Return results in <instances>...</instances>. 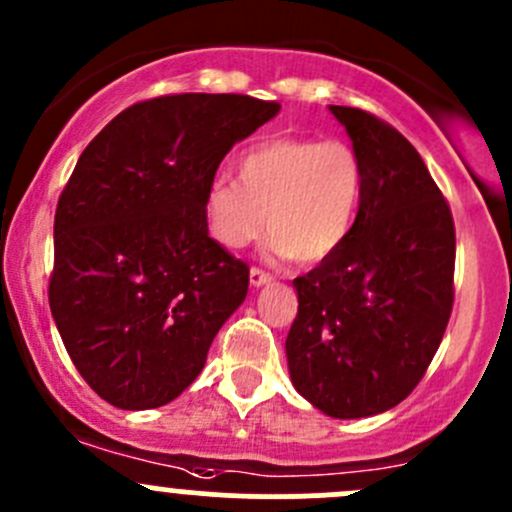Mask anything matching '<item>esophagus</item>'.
I'll return each mask as SVG.
<instances>
[{
    "mask_svg": "<svg viewBox=\"0 0 512 512\" xmlns=\"http://www.w3.org/2000/svg\"><path fill=\"white\" fill-rule=\"evenodd\" d=\"M270 282H272L270 272H265V270H262V267H252V270H250V285L252 287L270 285Z\"/></svg>",
    "mask_w": 512,
    "mask_h": 512,
    "instance_id": "1",
    "label": "esophagus"
}]
</instances>
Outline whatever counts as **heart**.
Masks as SVG:
<instances>
[{
	"mask_svg": "<svg viewBox=\"0 0 512 512\" xmlns=\"http://www.w3.org/2000/svg\"><path fill=\"white\" fill-rule=\"evenodd\" d=\"M364 195V165L344 141L282 136L237 160V183L215 178L203 198L208 230L225 247H245L270 230L275 247L314 265L342 247Z\"/></svg>",
	"mask_w": 512,
	"mask_h": 512,
	"instance_id": "1",
	"label": "heart"
}]
</instances>
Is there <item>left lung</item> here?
<instances>
[{
  "instance_id": "obj_1",
  "label": "left lung",
  "mask_w": 512,
  "mask_h": 512,
  "mask_svg": "<svg viewBox=\"0 0 512 512\" xmlns=\"http://www.w3.org/2000/svg\"><path fill=\"white\" fill-rule=\"evenodd\" d=\"M364 165V195L347 240L292 282L287 334L292 384L332 418L394 409L438 352L453 309L456 227L426 163L394 126L361 108L329 106Z\"/></svg>"
}]
</instances>
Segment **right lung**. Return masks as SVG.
I'll return each instance as SVG.
<instances>
[{"instance_id":"1","label":"right lung","mask_w":512,"mask_h":512,"mask_svg":"<svg viewBox=\"0 0 512 512\" xmlns=\"http://www.w3.org/2000/svg\"><path fill=\"white\" fill-rule=\"evenodd\" d=\"M280 113L242 94L133 103L86 146L54 218L49 307L86 384L126 411L203 371L250 267L208 235L203 198L237 141Z\"/></svg>"}]
</instances>
